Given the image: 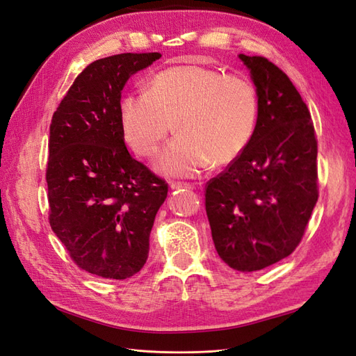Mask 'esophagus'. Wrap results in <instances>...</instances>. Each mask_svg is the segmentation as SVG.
<instances>
[{"instance_id": "1", "label": "esophagus", "mask_w": 356, "mask_h": 356, "mask_svg": "<svg viewBox=\"0 0 356 356\" xmlns=\"http://www.w3.org/2000/svg\"><path fill=\"white\" fill-rule=\"evenodd\" d=\"M170 188L173 189V191L180 189V188L191 189V188H192V185H191V183H185V181H173V183H170Z\"/></svg>"}]
</instances>
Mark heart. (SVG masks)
Segmentation results:
<instances>
[{"label":"heart","instance_id":"obj_1","mask_svg":"<svg viewBox=\"0 0 356 356\" xmlns=\"http://www.w3.org/2000/svg\"><path fill=\"white\" fill-rule=\"evenodd\" d=\"M257 91L250 79L198 65L155 74L146 93L120 102V129L136 155L152 158L175 122L177 137L158 158L170 176H195L214 163L227 165L244 152L257 121Z\"/></svg>","mask_w":356,"mask_h":356}]
</instances>
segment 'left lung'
Returning <instances> with one entry per match:
<instances>
[{
	"mask_svg": "<svg viewBox=\"0 0 356 356\" xmlns=\"http://www.w3.org/2000/svg\"><path fill=\"white\" fill-rule=\"evenodd\" d=\"M257 91L250 143L205 186L217 254L239 272L265 269L300 244L318 201V142L290 78L261 56L239 54Z\"/></svg>",
	"mask_w": 356,
	"mask_h": 356,
	"instance_id": "obj_1",
	"label": "left lung"
}]
</instances>
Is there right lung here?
I'll use <instances>...</instances> for the list:
<instances>
[{"label": "right lung", "mask_w": 356, "mask_h": 356, "mask_svg": "<svg viewBox=\"0 0 356 356\" xmlns=\"http://www.w3.org/2000/svg\"><path fill=\"white\" fill-rule=\"evenodd\" d=\"M159 53H122L90 63L53 113L45 180L49 222L75 265L125 280L147 260L149 235L168 185L129 154L121 91Z\"/></svg>", "instance_id": "add662e5"}]
</instances>
